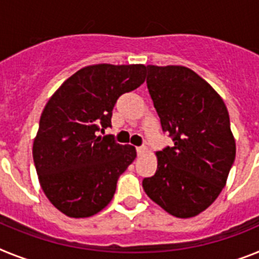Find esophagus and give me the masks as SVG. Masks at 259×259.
Instances as JSON below:
<instances>
[{
  "label": "esophagus",
  "instance_id": "esophagus-1",
  "mask_svg": "<svg viewBox=\"0 0 259 259\" xmlns=\"http://www.w3.org/2000/svg\"><path fill=\"white\" fill-rule=\"evenodd\" d=\"M147 151H148V150H147V147H146V146H139V147H137V154H138L139 156L145 155Z\"/></svg>",
  "mask_w": 259,
  "mask_h": 259
}]
</instances>
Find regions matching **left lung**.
<instances>
[{
    "mask_svg": "<svg viewBox=\"0 0 259 259\" xmlns=\"http://www.w3.org/2000/svg\"><path fill=\"white\" fill-rule=\"evenodd\" d=\"M146 82L175 145L156 152V173L143 180V189L173 217H195L223 190L235 161L228 111L218 92L185 66L147 65Z\"/></svg>",
    "mask_w": 259,
    "mask_h": 259,
    "instance_id": "left-lung-1",
    "label": "left lung"
}]
</instances>
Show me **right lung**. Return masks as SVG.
Wrapping results in <instances>:
<instances>
[{
  "label": "right lung",
  "instance_id": "right-lung-1",
  "mask_svg": "<svg viewBox=\"0 0 259 259\" xmlns=\"http://www.w3.org/2000/svg\"><path fill=\"white\" fill-rule=\"evenodd\" d=\"M145 76V65H91L65 80L47 103L33 141V163L42 192L66 217L102 211L136 159V147L99 132L112 126L117 99L138 89Z\"/></svg>",
  "mask_w": 259,
  "mask_h": 259
}]
</instances>
